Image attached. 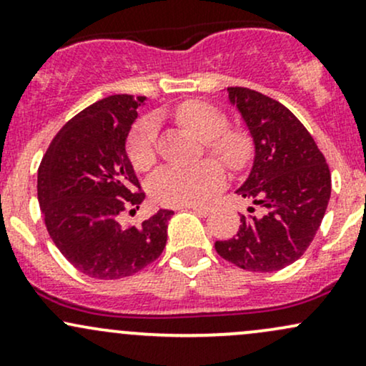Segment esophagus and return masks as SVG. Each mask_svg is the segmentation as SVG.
<instances>
[{
  "mask_svg": "<svg viewBox=\"0 0 366 366\" xmlns=\"http://www.w3.org/2000/svg\"><path fill=\"white\" fill-rule=\"evenodd\" d=\"M192 209V212H196L197 215H203V217H207L209 212H212V207H209V204H192V207H189Z\"/></svg>",
  "mask_w": 366,
  "mask_h": 366,
  "instance_id": "1",
  "label": "esophagus"
}]
</instances>
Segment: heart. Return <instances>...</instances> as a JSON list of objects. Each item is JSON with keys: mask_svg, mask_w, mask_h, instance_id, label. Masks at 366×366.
Returning <instances> with one entry per match:
<instances>
[{"mask_svg": "<svg viewBox=\"0 0 366 366\" xmlns=\"http://www.w3.org/2000/svg\"><path fill=\"white\" fill-rule=\"evenodd\" d=\"M184 127L207 141L212 154L229 169L241 170L253 157L251 139L241 130H227V117L213 104L187 102L175 112ZM158 120L149 115L141 119L130 132L129 154L137 170H148L157 159ZM224 169L215 159H204L194 165H167L149 179V194L165 207L196 204L212 196L224 184Z\"/></svg>", "mask_w": 366, "mask_h": 366, "instance_id": "heart-1", "label": "heart"}]
</instances>
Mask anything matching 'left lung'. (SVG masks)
<instances>
[{
    "label": "left lung",
    "instance_id": "8db88e82",
    "mask_svg": "<svg viewBox=\"0 0 366 366\" xmlns=\"http://www.w3.org/2000/svg\"><path fill=\"white\" fill-rule=\"evenodd\" d=\"M254 144L249 175L237 194L253 203L237 236L217 241L227 262L249 272L282 270L300 259L330 199V170L312 134L282 103L247 87H227Z\"/></svg>",
    "mask_w": 366,
    "mask_h": 366
}]
</instances>
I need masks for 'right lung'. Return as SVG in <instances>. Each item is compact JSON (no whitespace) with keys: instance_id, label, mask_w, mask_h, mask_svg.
<instances>
[{"instance_id":"obj_1","label":"right lung","mask_w":366,"mask_h":366,"mask_svg":"<svg viewBox=\"0 0 366 366\" xmlns=\"http://www.w3.org/2000/svg\"><path fill=\"white\" fill-rule=\"evenodd\" d=\"M144 96L113 94L70 119L37 172V199L49 237L82 274L112 280L137 274L162 254L172 209L139 227L120 215L144 201L125 149Z\"/></svg>"}]
</instances>
